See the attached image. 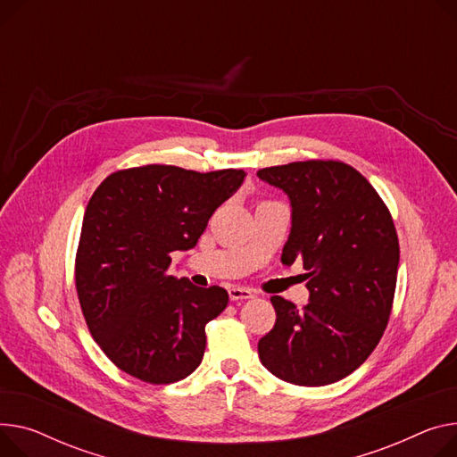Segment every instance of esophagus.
Returning a JSON list of instances; mask_svg holds the SVG:
<instances>
[{"instance_id":"esophagus-1","label":"esophagus","mask_w":457,"mask_h":457,"mask_svg":"<svg viewBox=\"0 0 457 457\" xmlns=\"http://www.w3.org/2000/svg\"><path fill=\"white\" fill-rule=\"evenodd\" d=\"M228 294H229L231 301H242V299H252L253 297V292L250 288H245V287H229Z\"/></svg>"}]
</instances>
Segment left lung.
<instances>
[{
    "mask_svg": "<svg viewBox=\"0 0 457 457\" xmlns=\"http://www.w3.org/2000/svg\"><path fill=\"white\" fill-rule=\"evenodd\" d=\"M292 207L281 262L303 259L307 307L271 297L276 325L259 340L262 366L295 386H327L358 370L387 325L399 270V238L370 181L342 162L261 169Z\"/></svg>",
    "mask_w": 457,
    "mask_h": 457,
    "instance_id": "8db88e82",
    "label": "left lung"
}]
</instances>
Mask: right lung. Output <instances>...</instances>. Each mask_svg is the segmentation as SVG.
<instances>
[{"label": "right lung", "mask_w": 457, "mask_h": 457, "mask_svg": "<svg viewBox=\"0 0 457 457\" xmlns=\"http://www.w3.org/2000/svg\"><path fill=\"white\" fill-rule=\"evenodd\" d=\"M245 178L237 169L145 165L110 174L89 198L75 285L91 337L120 371L170 384L200 366L205 323L229 297L220 287L172 278L170 255L196 246Z\"/></svg>", "instance_id": "obj_1"}]
</instances>
